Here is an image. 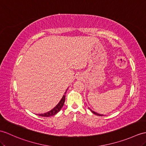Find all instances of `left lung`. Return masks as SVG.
Here are the masks:
<instances>
[{
  "instance_id": "8db88e82",
  "label": "left lung",
  "mask_w": 146,
  "mask_h": 146,
  "mask_svg": "<svg viewBox=\"0 0 146 146\" xmlns=\"http://www.w3.org/2000/svg\"><path fill=\"white\" fill-rule=\"evenodd\" d=\"M91 110V111L93 113H94V114H96V115H97V116H104V115H103V114H98V113H96V112H94V111H92L91 110Z\"/></svg>"
}]
</instances>
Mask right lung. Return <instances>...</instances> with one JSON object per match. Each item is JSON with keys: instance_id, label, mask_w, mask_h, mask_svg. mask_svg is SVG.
Listing matches in <instances>:
<instances>
[{"instance_id": "add662e5", "label": "right lung", "mask_w": 146, "mask_h": 146, "mask_svg": "<svg viewBox=\"0 0 146 146\" xmlns=\"http://www.w3.org/2000/svg\"><path fill=\"white\" fill-rule=\"evenodd\" d=\"M66 91H67V90H66ZM66 93V91L65 93V94H64V95L63 96L62 100H60V101L58 103V104L56 106L53 108V109H52V110L48 111V112H47V113L38 114V116H43V117H50V116H54V115L58 113V112L60 111L61 109H62L63 106L64 105V103H65Z\"/></svg>"}]
</instances>
